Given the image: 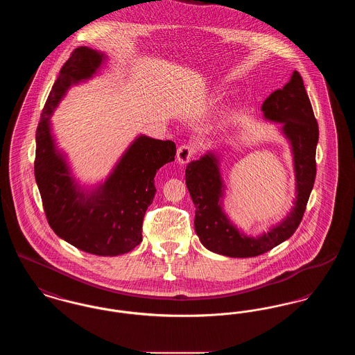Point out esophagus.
Returning <instances> with one entry per match:
<instances>
[{"label": "esophagus", "instance_id": "esophagus-1", "mask_svg": "<svg viewBox=\"0 0 355 355\" xmlns=\"http://www.w3.org/2000/svg\"><path fill=\"white\" fill-rule=\"evenodd\" d=\"M194 155V148L190 145H181L177 150V161L180 164H187Z\"/></svg>", "mask_w": 355, "mask_h": 355}]
</instances>
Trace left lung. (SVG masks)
Listing matches in <instances>:
<instances>
[{"mask_svg":"<svg viewBox=\"0 0 355 355\" xmlns=\"http://www.w3.org/2000/svg\"><path fill=\"white\" fill-rule=\"evenodd\" d=\"M265 119L282 123L293 152L297 197L285 220L258 236H245L227 218L222 209L223 182L220 162L209 152L186 166L187 190L196 206L194 227L200 241L213 253L232 258H248L266 253L294 234L304 217L306 205L313 190L317 166L318 123L301 74L294 70L290 81L277 89L262 103Z\"/></svg>","mask_w":355,"mask_h":355,"instance_id":"left-lung-1","label":"left lung"}]
</instances>
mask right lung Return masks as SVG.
I'll use <instances>...</instances> for the list:
<instances>
[{"instance_id":"right-lung-1","label":"right lung","mask_w":355,"mask_h":355,"mask_svg":"<svg viewBox=\"0 0 355 355\" xmlns=\"http://www.w3.org/2000/svg\"><path fill=\"white\" fill-rule=\"evenodd\" d=\"M105 58L103 53L81 46L60 70L35 132L34 175L53 232L83 252L114 257L129 253L142 241L155 173L174 161L175 144L139 135L103 184L93 191L77 185L65 155L55 148L51 117L69 87L92 78Z\"/></svg>"}]
</instances>
